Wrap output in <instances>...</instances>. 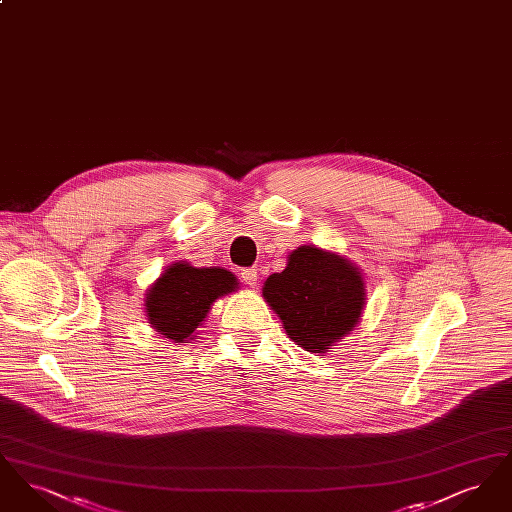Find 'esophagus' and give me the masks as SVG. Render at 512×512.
Segmentation results:
<instances>
[{
	"mask_svg": "<svg viewBox=\"0 0 512 512\" xmlns=\"http://www.w3.org/2000/svg\"><path fill=\"white\" fill-rule=\"evenodd\" d=\"M242 280H244L249 288H255L257 282H259L257 270H255V268H244V270H242Z\"/></svg>",
	"mask_w": 512,
	"mask_h": 512,
	"instance_id": "esophagus-1",
	"label": "esophagus"
}]
</instances>
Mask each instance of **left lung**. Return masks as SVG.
<instances>
[{"instance_id":"obj_1","label":"left lung","mask_w":512,"mask_h":512,"mask_svg":"<svg viewBox=\"0 0 512 512\" xmlns=\"http://www.w3.org/2000/svg\"><path fill=\"white\" fill-rule=\"evenodd\" d=\"M363 270L336 251L301 245L263 286L290 340L324 355L355 330L366 305Z\"/></svg>"}]
</instances>
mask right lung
<instances>
[{
    "instance_id": "obj_1",
    "label": "right lung",
    "mask_w": 512,
    "mask_h": 512,
    "mask_svg": "<svg viewBox=\"0 0 512 512\" xmlns=\"http://www.w3.org/2000/svg\"><path fill=\"white\" fill-rule=\"evenodd\" d=\"M238 286V278L226 268L172 263L144 293L147 322L161 338L176 345L190 343L213 303L222 295L238 292Z\"/></svg>"
}]
</instances>
